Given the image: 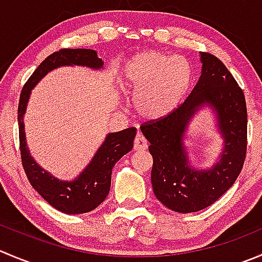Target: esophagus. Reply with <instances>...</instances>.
I'll use <instances>...</instances> for the list:
<instances>
[{"label":"esophagus","mask_w":262,"mask_h":262,"mask_svg":"<svg viewBox=\"0 0 262 262\" xmlns=\"http://www.w3.org/2000/svg\"><path fill=\"white\" fill-rule=\"evenodd\" d=\"M147 146H148V143H147L146 138L142 134H137L136 138H134V151H144L147 148Z\"/></svg>","instance_id":"34e87169"}]
</instances>
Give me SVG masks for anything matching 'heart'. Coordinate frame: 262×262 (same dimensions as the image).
Wrapping results in <instances>:
<instances>
[{"label":"heart","mask_w":262,"mask_h":262,"mask_svg":"<svg viewBox=\"0 0 262 262\" xmlns=\"http://www.w3.org/2000/svg\"><path fill=\"white\" fill-rule=\"evenodd\" d=\"M134 95V108L146 120L165 118L183 100L192 79L190 63L182 56L144 51L134 56L124 73Z\"/></svg>","instance_id":"b5f03b06"}]
</instances>
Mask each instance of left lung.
Instances as JSON below:
<instances>
[{
	"label": "left lung",
	"instance_id": "obj_1",
	"mask_svg": "<svg viewBox=\"0 0 262 262\" xmlns=\"http://www.w3.org/2000/svg\"><path fill=\"white\" fill-rule=\"evenodd\" d=\"M202 74L190 95L172 113L141 125L152 155L154 193L172 211L188 214L209 207L222 197L242 171L247 152V107L242 88L224 63L210 52L201 53ZM218 111L226 151L214 169H190L181 139L187 120L202 103Z\"/></svg>",
	"mask_w": 262,
	"mask_h": 262
}]
</instances>
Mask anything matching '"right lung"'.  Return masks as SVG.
I'll return each instance as SVG.
<instances>
[{
  "instance_id": "obj_1",
  "label": "right lung",
  "mask_w": 262,
  "mask_h": 262,
  "mask_svg": "<svg viewBox=\"0 0 262 262\" xmlns=\"http://www.w3.org/2000/svg\"><path fill=\"white\" fill-rule=\"evenodd\" d=\"M62 65H85L98 69L103 65V61L98 57L95 50L61 48L40 62L39 67L27 80L20 93L17 107L20 155L28 180L51 206L65 214H84L95 210L107 197L110 192L113 167L124 155L132 151L137 129L132 126L118 133L108 134L87 169L73 182L58 180L40 169L28 152L23 115L27 108L28 98L33 87L50 70Z\"/></svg>"
}]
</instances>
